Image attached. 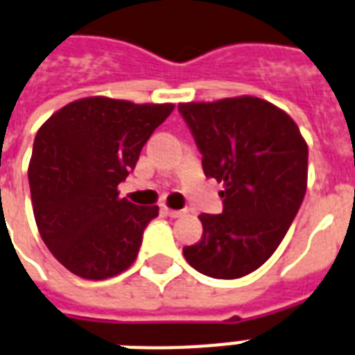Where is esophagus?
Instances as JSON below:
<instances>
[{
    "mask_svg": "<svg viewBox=\"0 0 355 355\" xmlns=\"http://www.w3.org/2000/svg\"><path fill=\"white\" fill-rule=\"evenodd\" d=\"M162 212L166 214V216H169V218H180V216H184V214L188 212V210H173V208L164 207L162 208Z\"/></svg>",
    "mask_w": 355,
    "mask_h": 355,
    "instance_id": "34e87169",
    "label": "esophagus"
}]
</instances>
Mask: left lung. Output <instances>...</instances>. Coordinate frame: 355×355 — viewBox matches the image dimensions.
<instances>
[{"label":"left lung","instance_id":"left-lung-1","mask_svg":"<svg viewBox=\"0 0 355 355\" xmlns=\"http://www.w3.org/2000/svg\"><path fill=\"white\" fill-rule=\"evenodd\" d=\"M207 178L223 184V212L201 214V240L182 250L216 279L255 272L285 238L307 189V143L277 105L257 96L184 102Z\"/></svg>","mask_w":355,"mask_h":355}]
</instances>
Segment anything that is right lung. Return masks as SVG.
<instances>
[{
  "label": "right lung",
  "instance_id": "1",
  "mask_svg": "<svg viewBox=\"0 0 355 355\" xmlns=\"http://www.w3.org/2000/svg\"><path fill=\"white\" fill-rule=\"evenodd\" d=\"M173 110L87 96L37 132L27 169L35 221L51 255L78 277L107 279L135 261L158 207H137L117 188Z\"/></svg>",
  "mask_w": 355,
  "mask_h": 355
}]
</instances>
